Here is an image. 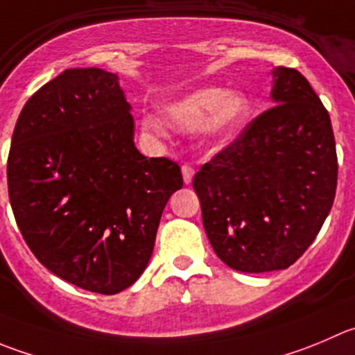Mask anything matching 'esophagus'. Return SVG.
I'll use <instances>...</instances> for the list:
<instances>
[{"instance_id":"34e87169","label":"esophagus","mask_w":355,"mask_h":355,"mask_svg":"<svg viewBox=\"0 0 355 355\" xmlns=\"http://www.w3.org/2000/svg\"><path fill=\"white\" fill-rule=\"evenodd\" d=\"M181 172H183L184 184H190L191 181H193V175H195L193 167H190V165H183V167H181Z\"/></svg>"}]
</instances>
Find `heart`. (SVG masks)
I'll use <instances>...</instances> for the list:
<instances>
[{"mask_svg":"<svg viewBox=\"0 0 355 355\" xmlns=\"http://www.w3.org/2000/svg\"><path fill=\"white\" fill-rule=\"evenodd\" d=\"M249 103L237 90L225 92L218 87H204L162 107L165 120L178 129L200 127L211 139H225L237 132L248 116ZM148 129H157L155 121H144Z\"/></svg>","mask_w":355,"mask_h":355,"instance_id":"b5f03b06","label":"heart"}]
</instances>
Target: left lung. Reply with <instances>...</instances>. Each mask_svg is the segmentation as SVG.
<instances>
[{"instance_id": "8db88e82", "label": "left lung", "mask_w": 355, "mask_h": 355, "mask_svg": "<svg viewBox=\"0 0 355 355\" xmlns=\"http://www.w3.org/2000/svg\"><path fill=\"white\" fill-rule=\"evenodd\" d=\"M272 103L193 178L218 258L245 273L284 270L309 249L336 193L329 114L302 73L272 71Z\"/></svg>"}]
</instances>
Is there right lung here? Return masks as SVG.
I'll list each match as a JSON object with an SVG mask.
<instances>
[{
  "label": "right lung",
  "instance_id": "obj_1",
  "mask_svg": "<svg viewBox=\"0 0 355 355\" xmlns=\"http://www.w3.org/2000/svg\"><path fill=\"white\" fill-rule=\"evenodd\" d=\"M118 76L74 67L22 107L8 153V197L24 241L69 284L116 295L151 258L180 165L146 158Z\"/></svg>",
  "mask_w": 355,
  "mask_h": 355
}]
</instances>
